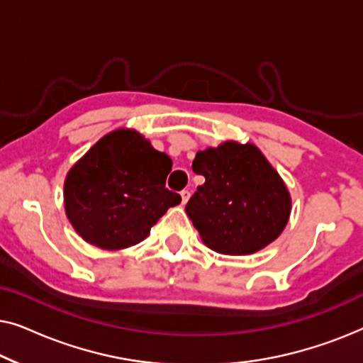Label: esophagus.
Segmentation results:
<instances>
[{
	"instance_id": "obj_1",
	"label": "esophagus",
	"mask_w": 363,
	"mask_h": 363,
	"mask_svg": "<svg viewBox=\"0 0 363 363\" xmlns=\"http://www.w3.org/2000/svg\"><path fill=\"white\" fill-rule=\"evenodd\" d=\"M180 196H182V205H186V201L190 200V191L183 190V191L180 193Z\"/></svg>"
}]
</instances>
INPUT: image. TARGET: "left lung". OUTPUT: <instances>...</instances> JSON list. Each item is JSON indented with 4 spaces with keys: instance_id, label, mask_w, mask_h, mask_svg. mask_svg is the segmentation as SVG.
<instances>
[{
    "instance_id": "obj_1",
    "label": "left lung",
    "mask_w": 363,
    "mask_h": 363,
    "mask_svg": "<svg viewBox=\"0 0 363 363\" xmlns=\"http://www.w3.org/2000/svg\"><path fill=\"white\" fill-rule=\"evenodd\" d=\"M205 177L186 205L203 242L221 255H252L284 231L291 215L286 183L252 143L228 140L196 153Z\"/></svg>"
}]
</instances>
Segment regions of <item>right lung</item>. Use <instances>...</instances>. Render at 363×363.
<instances>
[{
    "label": "right lung",
    "mask_w": 363,
    "mask_h": 363,
    "mask_svg": "<svg viewBox=\"0 0 363 363\" xmlns=\"http://www.w3.org/2000/svg\"><path fill=\"white\" fill-rule=\"evenodd\" d=\"M172 160L133 128L108 132L74 163L64 180L67 220L89 245L125 250L182 196L165 188Z\"/></svg>",
    "instance_id": "obj_1"
}]
</instances>
